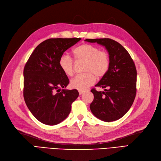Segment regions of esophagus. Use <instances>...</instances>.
<instances>
[{"instance_id":"1","label":"esophagus","mask_w":161,"mask_h":161,"mask_svg":"<svg viewBox=\"0 0 161 161\" xmlns=\"http://www.w3.org/2000/svg\"><path fill=\"white\" fill-rule=\"evenodd\" d=\"M79 95H81L82 94H83V93H84L85 91H79Z\"/></svg>"}]
</instances>
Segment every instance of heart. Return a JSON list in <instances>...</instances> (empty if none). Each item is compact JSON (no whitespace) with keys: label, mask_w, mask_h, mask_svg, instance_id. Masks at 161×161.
Segmentation results:
<instances>
[{"label":"heart","mask_w":161,"mask_h":161,"mask_svg":"<svg viewBox=\"0 0 161 161\" xmlns=\"http://www.w3.org/2000/svg\"><path fill=\"white\" fill-rule=\"evenodd\" d=\"M75 60L85 62V74L76 76L70 81L72 88L85 91L94 83L95 76L101 78L105 75L109 66V58L108 53L100 51L98 47L91 44H82L72 50ZM59 66L66 76H71L74 73V62L72 58L64 54L59 59Z\"/></svg>","instance_id":"b5f03b06"}]
</instances>
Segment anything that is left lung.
<instances>
[{"mask_svg": "<svg viewBox=\"0 0 161 161\" xmlns=\"http://www.w3.org/2000/svg\"><path fill=\"white\" fill-rule=\"evenodd\" d=\"M85 41L105 47L109 58L108 72L95 86L104 91L91 90L94 99L90 105L91 111L96 118L106 122L118 120L128 111L136 97L137 72L134 61L120 43L111 39Z\"/></svg>", "mask_w": 161, "mask_h": 161, "instance_id": "1", "label": "left lung"}]
</instances>
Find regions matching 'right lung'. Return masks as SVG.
<instances>
[{
    "label": "right lung",
    "instance_id": "obj_1",
    "mask_svg": "<svg viewBox=\"0 0 161 161\" xmlns=\"http://www.w3.org/2000/svg\"><path fill=\"white\" fill-rule=\"evenodd\" d=\"M80 40L48 39L36 47L24 68V99L33 115L46 125L64 120L79 95L76 89H64L69 79L58 62L64 52Z\"/></svg>",
    "mask_w": 161,
    "mask_h": 161
}]
</instances>
